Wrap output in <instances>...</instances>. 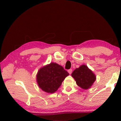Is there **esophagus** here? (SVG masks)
<instances>
[{
	"mask_svg": "<svg viewBox=\"0 0 121 121\" xmlns=\"http://www.w3.org/2000/svg\"><path fill=\"white\" fill-rule=\"evenodd\" d=\"M68 73H69V74H72V69H69L68 70Z\"/></svg>",
	"mask_w": 121,
	"mask_h": 121,
	"instance_id": "1",
	"label": "esophagus"
}]
</instances>
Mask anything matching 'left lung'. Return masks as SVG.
I'll return each mask as SVG.
<instances>
[{
  "label": "left lung",
  "instance_id": "8db88e82",
  "mask_svg": "<svg viewBox=\"0 0 121 121\" xmlns=\"http://www.w3.org/2000/svg\"><path fill=\"white\" fill-rule=\"evenodd\" d=\"M72 77L77 85L84 90L90 89L96 79L95 74L85 64L76 68L72 73Z\"/></svg>",
  "mask_w": 121,
  "mask_h": 121
}]
</instances>
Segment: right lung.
I'll list each match as a JSON object with an SVG mask.
<instances>
[{"label": "right lung", "instance_id": "right-lung-1", "mask_svg": "<svg viewBox=\"0 0 121 121\" xmlns=\"http://www.w3.org/2000/svg\"><path fill=\"white\" fill-rule=\"evenodd\" d=\"M69 73L63 67L56 63L41 68L36 75L38 86L43 91L53 94L57 91Z\"/></svg>", "mask_w": 121, "mask_h": 121}]
</instances>
